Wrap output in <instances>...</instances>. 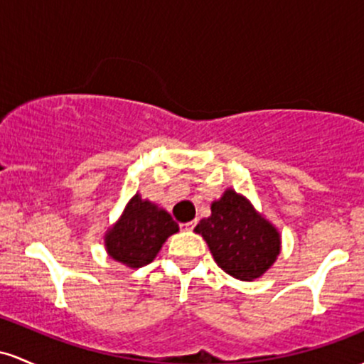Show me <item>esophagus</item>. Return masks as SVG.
I'll list each match as a JSON object with an SVG mask.
<instances>
[{"mask_svg":"<svg viewBox=\"0 0 364 364\" xmlns=\"http://www.w3.org/2000/svg\"><path fill=\"white\" fill-rule=\"evenodd\" d=\"M196 223H198V222H196V220H194V222H187V223H182V228H183V230H193V228L196 227Z\"/></svg>","mask_w":364,"mask_h":364,"instance_id":"obj_1","label":"esophagus"}]
</instances>
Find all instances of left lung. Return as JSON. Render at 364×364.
<instances>
[{
    "mask_svg": "<svg viewBox=\"0 0 364 364\" xmlns=\"http://www.w3.org/2000/svg\"><path fill=\"white\" fill-rule=\"evenodd\" d=\"M194 230L204 237L216 264L240 280L258 279L280 252L277 228L232 189L211 204V216Z\"/></svg>",
    "mask_w": 364,
    "mask_h": 364,
    "instance_id": "obj_1",
    "label": "left lung"
}]
</instances>
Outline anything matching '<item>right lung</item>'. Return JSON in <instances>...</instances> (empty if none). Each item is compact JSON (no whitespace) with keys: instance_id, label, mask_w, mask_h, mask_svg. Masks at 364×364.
Segmentation results:
<instances>
[{"instance_id":"right-lung-1","label":"right lung","mask_w":364,"mask_h":364,"mask_svg":"<svg viewBox=\"0 0 364 364\" xmlns=\"http://www.w3.org/2000/svg\"><path fill=\"white\" fill-rule=\"evenodd\" d=\"M175 232L178 225L168 211L158 210L136 194L117 225L106 234V251L130 268H141L156 258L163 242Z\"/></svg>"}]
</instances>
